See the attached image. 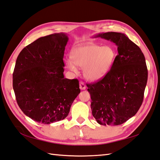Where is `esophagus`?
Segmentation results:
<instances>
[{
  "label": "esophagus",
  "mask_w": 160,
  "mask_h": 160,
  "mask_svg": "<svg viewBox=\"0 0 160 160\" xmlns=\"http://www.w3.org/2000/svg\"><path fill=\"white\" fill-rule=\"evenodd\" d=\"M80 88L81 90H84L86 89V85L83 82H80Z\"/></svg>",
  "instance_id": "esophagus-1"
}]
</instances>
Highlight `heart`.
I'll use <instances>...</instances> for the list:
<instances>
[{
    "label": "heart",
    "instance_id": "1",
    "mask_svg": "<svg viewBox=\"0 0 160 160\" xmlns=\"http://www.w3.org/2000/svg\"><path fill=\"white\" fill-rule=\"evenodd\" d=\"M116 53L111 46L86 44L78 46L71 51V59L66 60L67 67L77 73L78 67L84 71L87 80L101 79L108 73L115 59Z\"/></svg>",
    "mask_w": 160,
    "mask_h": 160
}]
</instances>
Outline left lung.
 Here are the masks:
<instances>
[{
    "label": "left lung",
    "mask_w": 160,
    "mask_h": 160,
    "mask_svg": "<svg viewBox=\"0 0 160 160\" xmlns=\"http://www.w3.org/2000/svg\"><path fill=\"white\" fill-rule=\"evenodd\" d=\"M95 37L110 40L118 54L108 73L87 84L93 117L103 126H118L137 114L148 80L146 59L139 47L123 33L109 32Z\"/></svg>",
    "instance_id": "8db88e82"
}]
</instances>
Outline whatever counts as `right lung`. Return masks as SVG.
Returning <instances> with one entry per match:
<instances>
[{"mask_svg":"<svg viewBox=\"0 0 160 160\" xmlns=\"http://www.w3.org/2000/svg\"><path fill=\"white\" fill-rule=\"evenodd\" d=\"M67 34L40 37L22 50L13 72V89L22 112L38 123L63 120L80 93L78 79L64 78Z\"/></svg>","mask_w":160,"mask_h":160,"instance_id":"obj_1","label":"right lung"}]
</instances>
